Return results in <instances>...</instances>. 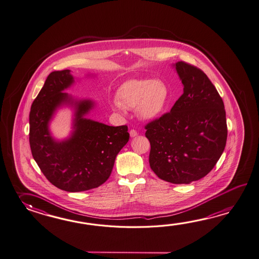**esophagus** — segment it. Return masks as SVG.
I'll use <instances>...</instances> for the list:
<instances>
[{"instance_id":"1","label":"esophagus","mask_w":259,"mask_h":259,"mask_svg":"<svg viewBox=\"0 0 259 259\" xmlns=\"http://www.w3.org/2000/svg\"><path fill=\"white\" fill-rule=\"evenodd\" d=\"M129 134H130V137H131V138H135V137L138 136V132H137L136 130H134V129H132Z\"/></svg>"}]
</instances>
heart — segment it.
I'll return each instance as SVG.
<instances>
[{"mask_svg":"<svg viewBox=\"0 0 259 259\" xmlns=\"http://www.w3.org/2000/svg\"><path fill=\"white\" fill-rule=\"evenodd\" d=\"M118 101L112 102L114 110L123 113L124 108H136L138 116L145 121L156 120L163 114L169 104V91L162 80L131 79L117 91Z\"/></svg>","mask_w":259,"mask_h":259,"instance_id":"b5f03b06","label":"heart"}]
</instances>
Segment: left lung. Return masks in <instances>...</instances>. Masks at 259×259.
Returning <instances> with one entry per match:
<instances>
[{
	"label": "left lung",
	"instance_id": "8db88e82",
	"mask_svg": "<svg viewBox=\"0 0 259 259\" xmlns=\"http://www.w3.org/2000/svg\"><path fill=\"white\" fill-rule=\"evenodd\" d=\"M184 94L168 113L149 122V165L159 179L191 184L205 177L221 158L227 140L224 104L206 74L184 62L172 64Z\"/></svg>",
	"mask_w": 259,
	"mask_h": 259
}]
</instances>
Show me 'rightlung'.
<instances>
[{
    "label": "right lung",
    "mask_w": 259,
    "mask_h": 259,
    "mask_svg": "<svg viewBox=\"0 0 259 259\" xmlns=\"http://www.w3.org/2000/svg\"><path fill=\"white\" fill-rule=\"evenodd\" d=\"M74 82L67 69L48 75L30 109L29 144L33 158L54 186L82 192L99 187L110 177L117 155L129 140V133L126 125L110 126L87 118L95 108V101L64 92ZM64 106L74 112L72 131L60 141L53 137L49 124Z\"/></svg>",
    "instance_id": "obj_1"
}]
</instances>
